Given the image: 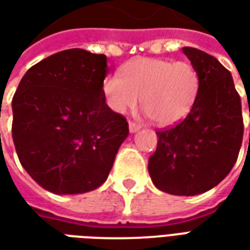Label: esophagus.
<instances>
[{"mask_svg":"<svg viewBox=\"0 0 250 250\" xmlns=\"http://www.w3.org/2000/svg\"><path fill=\"white\" fill-rule=\"evenodd\" d=\"M128 127H130V132H136V131L141 130V125L135 123V122H130L128 123Z\"/></svg>","mask_w":250,"mask_h":250,"instance_id":"esophagus-1","label":"esophagus"}]
</instances>
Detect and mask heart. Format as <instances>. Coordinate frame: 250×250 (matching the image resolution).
<instances>
[{
  "label": "heart",
  "mask_w": 250,
  "mask_h": 250,
  "mask_svg": "<svg viewBox=\"0 0 250 250\" xmlns=\"http://www.w3.org/2000/svg\"><path fill=\"white\" fill-rule=\"evenodd\" d=\"M119 75L103 84L105 100L115 112L142 108L157 125H170L185 119L198 95L199 77L191 64L165 59L139 57L127 62Z\"/></svg>",
  "instance_id": "obj_1"
}]
</instances>
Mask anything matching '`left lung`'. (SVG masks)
I'll return each mask as SVG.
<instances>
[{"label":"left lung","mask_w":250,"mask_h":250,"mask_svg":"<svg viewBox=\"0 0 250 250\" xmlns=\"http://www.w3.org/2000/svg\"><path fill=\"white\" fill-rule=\"evenodd\" d=\"M184 53L199 77L193 108L173 127L158 130L148 173L159 190L197 195L220 184L234 166L244 135L241 99L230 72L197 48Z\"/></svg>","instance_id":"1"}]
</instances>
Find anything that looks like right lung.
Returning <instances> with one entry per match:
<instances>
[{"label": "right lung", "mask_w": 250, "mask_h": 250, "mask_svg": "<svg viewBox=\"0 0 250 250\" xmlns=\"http://www.w3.org/2000/svg\"><path fill=\"white\" fill-rule=\"evenodd\" d=\"M105 55L66 49L28 69L14 93L12 136L20 163L41 188L83 194L105 182L128 136L105 104Z\"/></svg>", "instance_id": "right-lung-1"}]
</instances>
